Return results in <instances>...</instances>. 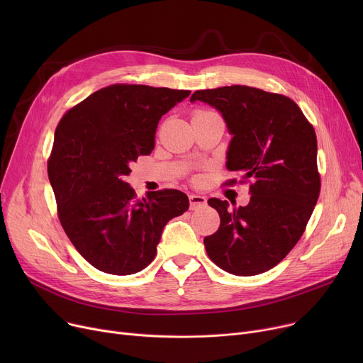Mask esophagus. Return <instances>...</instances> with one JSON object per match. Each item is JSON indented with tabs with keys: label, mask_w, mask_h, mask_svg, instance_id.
Masks as SVG:
<instances>
[{
	"label": "esophagus",
	"mask_w": 363,
	"mask_h": 363,
	"mask_svg": "<svg viewBox=\"0 0 363 363\" xmlns=\"http://www.w3.org/2000/svg\"><path fill=\"white\" fill-rule=\"evenodd\" d=\"M203 206H206V197L197 196V194L189 196V208H191V211H196V208Z\"/></svg>",
	"instance_id": "1"
}]
</instances>
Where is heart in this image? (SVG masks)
Masks as SVG:
<instances>
[{
  "mask_svg": "<svg viewBox=\"0 0 363 363\" xmlns=\"http://www.w3.org/2000/svg\"><path fill=\"white\" fill-rule=\"evenodd\" d=\"M203 111H204V110H197L196 113H203ZM196 113H194V114H196Z\"/></svg>",
  "mask_w": 363,
  "mask_h": 363,
  "instance_id": "b5f03b06",
  "label": "heart"
}]
</instances>
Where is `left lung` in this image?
Wrapping results in <instances>:
<instances>
[{"label": "left lung", "mask_w": 363, "mask_h": 363, "mask_svg": "<svg viewBox=\"0 0 363 363\" xmlns=\"http://www.w3.org/2000/svg\"><path fill=\"white\" fill-rule=\"evenodd\" d=\"M196 100L222 113L233 133L226 167L250 182L252 194L233 211L226 200L207 201L220 216L219 230L204 238L207 256L238 277L269 271L297 244L319 197L315 129L282 94L233 85L196 91Z\"/></svg>", "instance_id": "1"}]
</instances>
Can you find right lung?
I'll return each mask as SVG.
<instances>
[{
  "instance_id": "right-lung-1",
  "label": "right lung",
  "mask_w": 363,
  "mask_h": 363,
  "mask_svg": "<svg viewBox=\"0 0 363 363\" xmlns=\"http://www.w3.org/2000/svg\"><path fill=\"white\" fill-rule=\"evenodd\" d=\"M191 91L114 84L69 108L48 157L63 230L94 268L111 275L143 271L157 253L164 225L188 211L178 189L137 199L123 181L129 164L155 148L159 121Z\"/></svg>"
}]
</instances>
